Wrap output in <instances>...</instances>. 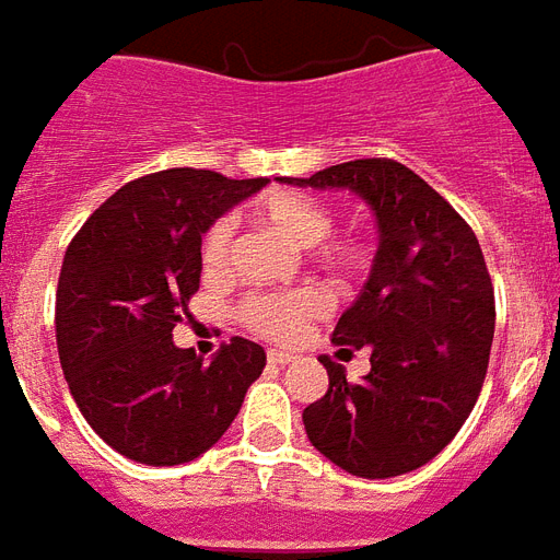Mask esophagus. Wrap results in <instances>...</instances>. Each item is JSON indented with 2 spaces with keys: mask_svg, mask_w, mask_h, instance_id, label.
<instances>
[{
  "mask_svg": "<svg viewBox=\"0 0 560 560\" xmlns=\"http://www.w3.org/2000/svg\"><path fill=\"white\" fill-rule=\"evenodd\" d=\"M295 361V354L292 352H280V349H268V364H277V366H285Z\"/></svg>",
  "mask_w": 560,
  "mask_h": 560,
  "instance_id": "obj_1",
  "label": "esophagus"
}]
</instances>
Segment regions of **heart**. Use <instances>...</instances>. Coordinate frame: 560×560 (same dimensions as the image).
<instances>
[{
  "mask_svg": "<svg viewBox=\"0 0 560 560\" xmlns=\"http://www.w3.org/2000/svg\"><path fill=\"white\" fill-rule=\"evenodd\" d=\"M256 220L277 230L298 247H304L307 259L337 280H358L373 268V241L361 232H330L334 214L330 208L310 194L277 190L256 206ZM232 223L218 218L199 235V268L208 280L230 275L232 265ZM328 310V295L319 285H301L292 292H256L244 298L238 307V322L262 340H295L310 322L319 319Z\"/></svg>",
  "mask_w": 560,
  "mask_h": 560,
  "instance_id": "1",
  "label": "heart"
}]
</instances>
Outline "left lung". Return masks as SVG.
<instances>
[{
	"label": "left lung",
	"instance_id": "1",
	"mask_svg": "<svg viewBox=\"0 0 560 560\" xmlns=\"http://www.w3.org/2000/svg\"><path fill=\"white\" fill-rule=\"evenodd\" d=\"M295 185L349 187L373 206L378 250L334 342L370 349L349 382L322 354L325 397L304 409L310 444L354 477H397L442 453L475 409L495 334V292L475 230L390 158L328 166Z\"/></svg>",
	"mask_w": 560,
	"mask_h": 560
}]
</instances>
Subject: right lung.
<instances>
[{
  "label": "right lung",
  "instance_id": "obj_1",
  "mask_svg": "<svg viewBox=\"0 0 560 560\" xmlns=\"http://www.w3.org/2000/svg\"><path fill=\"white\" fill-rule=\"evenodd\" d=\"M268 178L175 166L128 182L65 250L56 346L77 409L104 442L145 465L206 453L262 375V346L232 337L211 364L178 349L199 289V235Z\"/></svg>",
  "mask_w": 560,
  "mask_h": 560
}]
</instances>
